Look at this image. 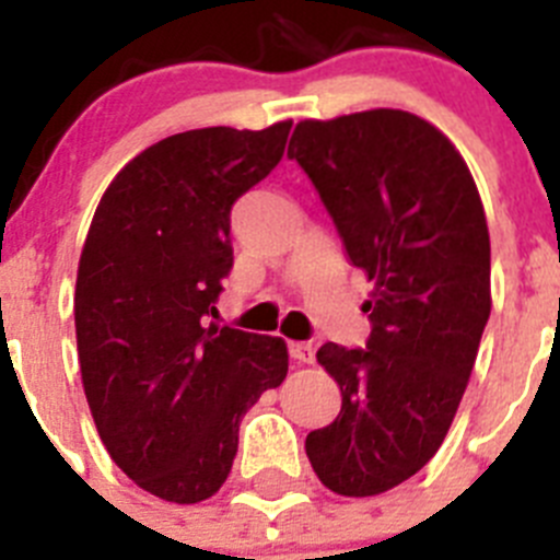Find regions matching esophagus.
Returning <instances> with one entry per match:
<instances>
[{"mask_svg":"<svg viewBox=\"0 0 560 560\" xmlns=\"http://www.w3.org/2000/svg\"><path fill=\"white\" fill-rule=\"evenodd\" d=\"M289 353L294 355L296 361H303V364H314V359H316V350L311 348L308 341H291Z\"/></svg>","mask_w":560,"mask_h":560,"instance_id":"34e87169","label":"esophagus"}]
</instances>
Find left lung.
Wrapping results in <instances>:
<instances>
[{
    "mask_svg": "<svg viewBox=\"0 0 560 560\" xmlns=\"http://www.w3.org/2000/svg\"><path fill=\"white\" fill-rule=\"evenodd\" d=\"M289 156L373 280L368 348L316 353L341 409L305 454L334 493L375 497L434 457L468 387L491 316L485 207L454 142L400 108L300 120Z\"/></svg>",
    "mask_w": 560,
    "mask_h": 560,
    "instance_id": "obj_1",
    "label": "left lung"
}]
</instances>
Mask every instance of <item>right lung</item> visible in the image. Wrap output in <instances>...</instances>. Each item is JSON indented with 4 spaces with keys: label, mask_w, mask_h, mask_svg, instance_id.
<instances>
[{
    "label": "right lung",
    "mask_w": 560,
    "mask_h": 560,
    "mask_svg": "<svg viewBox=\"0 0 560 560\" xmlns=\"http://www.w3.org/2000/svg\"><path fill=\"white\" fill-rule=\"evenodd\" d=\"M289 131L212 126L153 142L89 226L75 283L83 393L114 463L165 502L219 491L241 418L289 373L280 336L207 323L232 269V205L269 176Z\"/></svg>",
    "instance_id": "1"
}]
</instances>
